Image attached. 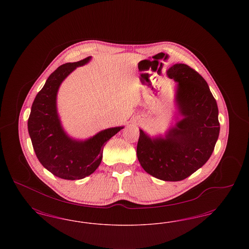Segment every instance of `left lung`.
<instances>
[{
    "instance_id": "left-lung-1",
    "label": "left lung",
    "mask_w": 249,
    "mask_h": 249,
    "mask_svg": "<svg viewBox=\"0 0 249 249\" xmlns=\"http://www.w3.org/2000/svg\"><path fill=\"white\" fill-rule=\"evenodd\" d=\"M167 74L178 82L177 103L182 119L165 138L151 139L142 130L136 153L142 169L164 181L191 176L211 157L219 134L218 108L208 84L187 64L172 66Z\"/></svg>"
}]
</instances>
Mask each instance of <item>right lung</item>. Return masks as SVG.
<instances>
[{
  "label": "right lung",
  "mask_w": 249,
  "mask_h": 249,
  "mask_svg": "<svg viewBox=\"0 0 249 249\" xmlns=\"http://www.w3.org/2000/svg\"><path fill=\"white\" fill-rule=\"evenodd\" d=\"M90 57L69 62L53 71L37 93L28 119V130L36 157L54 176L66 180L86 178L99 167L106 142L123 127L102 130L86 141H75L63 131L57 114L56 97L59 85L77 66Z\"/></svg>",
  "instance_id": "1"
}]
</instances>
